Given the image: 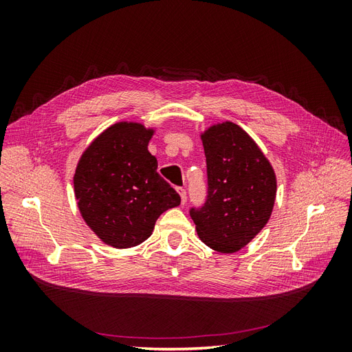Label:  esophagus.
<instances>
[{"mask_svg": "<svg viewBox=\"0 0 352 352\" xmlns=\"http://www.w3.org/2000/svg\"><path fill=\"white\" fill-rule=\"evenodd\" d=\"M177 192L180 195V202L185 204V202H186V190L184 188H177Z\"/></svg>", "mask_w": 352, "mask_h": 352, "instance_id": "34e87169", "label": "esophagus"}]
</instances>
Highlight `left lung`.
<instances>
[{"label":"left lung","mask_w":352,"mask_h":352,"mask_svg":"<svg viewBox=\"0 0 352 352\" xmlns=\"http://www.w3.org/2000/svg\"><path fill=\"white\" fill-rule=\"evenodd\" d=\"M208 190L201 208H190L199 239L211 250L233 254L267 225L276 199L270 162L242 127L232 122L201 133Z\"/></svg>","instance_id":"8db88e82"}]
</instances>
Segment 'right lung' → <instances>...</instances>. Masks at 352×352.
I'll use <instances>...</instances> for the list:
<instances>
[{
    "label": "right lung",
    "instance_id": "1",
    "mask_svg": "<svg viewBox=\"0 0 352 352\" xmlns=\"http://www.w3.org/2000/svg\"><path fill=\"white\" fill-rule=\"evenodd\" d=\"M154 132L141 123H114L89 144L76 166L73 184L80 216L113 248L142 243L157 219L180 204L148 151Z\"/></svg>",
    "mask_w": 352,
    "mask_h": 352
}]
</instances>
